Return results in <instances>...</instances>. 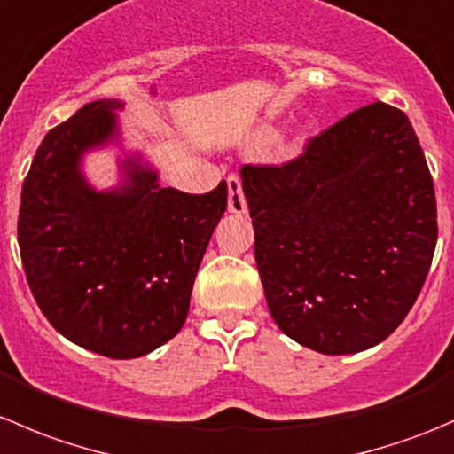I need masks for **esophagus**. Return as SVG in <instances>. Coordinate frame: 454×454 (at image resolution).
<instances>
[{
    "instance_id": "obj_1",
    "label": "esophagus",
    "mask_w": 454,
    "mask_h": 454,
    "mask_svg": "<svg viewBox=\"0 0 454 454\" xmlns=\"http://www.w3.org/2000/svg\"><path fill=\"white\" fill-rule=\"evenodd\" d=\"M228 210L235 215L246 213L248 204H246L244 189H241V177L239 176H228Z\"/></svg>"
}]
</instances>
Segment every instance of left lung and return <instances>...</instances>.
Segmentation results:
<instances>
[{"label": "left lung", "mask_w": 454, "mask_h": 454, "mask_svg": "<svg viewBox=\"0 0 454 454\" xmlns=\"http://www.w3.org/2000/svg\"><path fill=\"white\" fill-rule=\"evenodd\" d=\"M254 259L278 329L320 354L391 336L437 244V201L409 118L387 103L347 114L283 164H244Z\"/></svg>", "instance_id": "left-lung-1"}]
</instances>
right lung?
Instances as JSON below:
<instances>
[{"label": "right lung", "mask_w": 454, "mask_h": 454, "mask_svg": "<svg viewBox=\"0 0 454 454\" xmlns=\"http://www.w3.org/2000/svg\"><path fill=\"white\" fill-rule=\"evenodd\" d=\"M116 107L94 100L45 134L21 186L17 239L50 325L85 349L127 360L158 349L184 325L228 189H160L158 176L134 162L127 186L90 189L79 160L114 134Z\"/></svg>", "instance_id": "right-lung-1"}]
</instances>
